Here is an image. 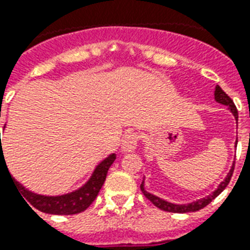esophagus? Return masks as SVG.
<instances>
[{"label":"esophagus","instance_id":"obj_1","mask_svg":"<svg viewBox=\"0 0 250 250\" xmlns=\"http://www.w3.org/2000/svg\"><path fill=\"white\" fill-rule=\"evenodd\" d=\"M139 143V135L135 134V132H130L127 134L122 140V151L123 152H131L138 147Z\"/></svg>","mask_w":250,"mask_h":250}]
</instances>
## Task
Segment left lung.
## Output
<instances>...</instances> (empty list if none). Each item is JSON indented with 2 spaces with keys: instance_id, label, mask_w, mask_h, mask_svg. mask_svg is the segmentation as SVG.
Masks as SVG:
<instances>
[{
  "instance_id": "left-lung-1",
  "label": "left lung",
  "mask_w": 250,
  "mask_h": 250,
  "mask_svg": "<svg viewBox=\"0 0 250 250\" xmlns=\"http://www.w3.org/2000/svg\"><path fill=\"white\" fill-rule=\"evenodd\" d=\"M214 99H216V102H219V103L224 104V106H228L230 112L233 114L236 122H238V112L236 106H234L233 101H232V99H230V98H229L228 95L223 91V88L220 87V86H216V90H214ZM236 143H237V142H236ZM233 169H234V164L232 166V168H230V171L228 172L227 177L224 179L223 182L220 183L219 187H217V189H214L209 196H205V197H203V199L192 201V203H189V204H173V203H169V201L163 200V199H160V197H158V196H155L152 195V193H149V192L146 191V189H144V182H142V184H140V189H142V192H143V195L146 196V197H147V199H148L153 205H155V207H158L159 209L166 210V212H172V213L196 212V210H200L201 208L207 207V205L209 204L210 201L213 200V199H216V197H217V196H219L220 193L225 189V188H227V186H228L229 182H230V177H232V175H233Z\"/></svg>"
}]
</instances>
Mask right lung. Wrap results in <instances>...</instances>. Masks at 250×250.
I'll return each instance as SVG.
<instances>
[{"instance_id":"add662e5","label":"right lung","mask_w":250,"mask_h":250,"mask_svg":"<svg viewBox=\"0 0 250 250\" xmlns=\"http://www.w3.org/2000/svg\"><path fill=\"white\" fill-rule=\"evenodd\" d=\"M115 153L108 155L104 160H102L97 167H95V169L92 172L91 177L88 179L87 183H86L84 186H82L81 188H78V189H75V191L70 192V193H64V195H38V193H34V192L26 189L25 187L22 186L21 183L17 182L16 179H12V180L13 183H14L16 188H18L17 191L20 192V195L23 196L22 199L25 201H29L36 209L50 214H77L83 212L84 209H87L88 207L91 205L92 201L97 199L98 193H99L102 186H103V183L106 180L107 172L110 169L111 164L115 162ZM2 163L6 164L5 159H3L2 144H1L0 166ZM7 172H9V169H7ZM9 175H10V172H9ZM10 177H12V175H10Z\"/></svg>"}]
</instances>
